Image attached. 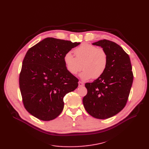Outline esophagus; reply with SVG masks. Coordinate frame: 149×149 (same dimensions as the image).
Returning <instances> with one entry per match:
<instances>
[{
    "mask_svg": "<svg viewBox=\"0 0 149 149\" xmlns=\"http://www.w3.org/2000/svg\"><path fill=\"white\" fill-rule=\"evenodd\" d=\"M79 86L80 87H81V86H84V83H83V82H81V81H79Z\"/></svg>",
    "mask_w": 149,
    "mask_h": 149,
    "instance_id": "esophagus-1",
    "label": "esophagus"
}]
</instances>
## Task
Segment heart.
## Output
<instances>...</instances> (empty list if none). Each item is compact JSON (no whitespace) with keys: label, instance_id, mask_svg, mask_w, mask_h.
Masks as SVG:
<instances>
[{"label":"heart","instance_id":"heart-1","mask_svg":"<svg viewBox=\"0 0 149 149\" xmlns=\"http://www.w3.org/2000/svg\"><path fill=\"white\" fill-rule=\"evenodd\" d=\"M74 54L75 57L70 52H68L63 57L66 69L70 74L77 75L83 68L80 77L82 80H86L91 78L97 79L106 72L108 56L104 49L83 43L74 50Z\"/></svg>","mask_w":149,"mask_h":149}]
</instances>
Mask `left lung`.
<instances>
[{
    "label": "left lung",
    "mask_w": 149,
    "mask_h": 149,
    "mask_svg": "<svg viewBox=\"0 0 149 149\" xmlns=\"http://www.w3.org/2000/svg\"><path fill=\"white\" fill-rule=\"evenodd\" d=\"M92 45L101 46L108 56L104 74L92 83H86L88 93L83 103L87 112L98 119L119 113L126 106L134 80L129 55L112 41L101 40Z\"/></svg>",
    "instance_id": "obj_1"
}]
</instances>
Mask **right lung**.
<instances>
[{"label":"right lung","instance_id":"1","mask_svg":"<svg viewBox=\"0 0 149 149\" xmlns=\"http://www.w3.org/2000/svg\"><path fill=\"white\" fill-rule=\"evenodd\" d=\"M80 43L48 37L27 51L19 75L26 110L42 121L54 120L64 107L63 98L79 80L66 69L65 55Z\"/></svg>","mask_w":149,"mask_h":149}]
</instances>
